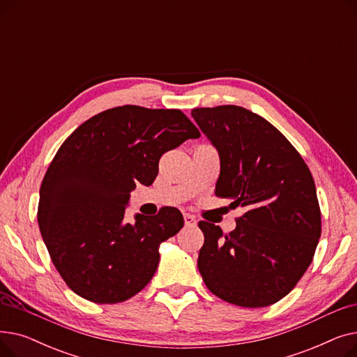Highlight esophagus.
<instances>
[{"label":"esophagus","mask_w":357,"mask_h":357,"mask_svg":"<svg viewBox=\"0 0 357 357\" xmlns=\"http://www.w3.org/2000/svg\"><path fill=\"white\" fill-rule=\"evenodd\" d=\"M183 220H185V226L192 227V226H195V224H197L195 217L191 215V214H183Z\"/></svg>","instance_id":"34e87169"}]
</instances>
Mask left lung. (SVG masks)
Returning a JSON list of instances; mask_svg holds the SVG:
<instances>
[{"mask_svg":"<svg viewBox=\"0 0 357 357\" xmlns=\"http://www.w3.org/2000/svg\"><path fill=\"white\" fill-rule=\"evenodd\" d=\"M191 116L220 156L215 194L246 210L226 236L199 221L198 271L230 304H275L305 273L321 236L310 169L278 128L246 108H194Z\"/></svg>","mask_w":357,"mask_h":357,"instance_id":"8db88e82","label":"left lung"}]
</instances>
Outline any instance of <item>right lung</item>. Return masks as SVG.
Wrapping results in <instances>:
<instances>
[{"label": "right lung", "mask_w": 357, "mask_h": 357, "mask_svg": "<svg viewBox=\"0 0 357 357\" xmlns=\"http://www.w3.org/2000/svg\"><path fill=\"white\" fill-rule=\"evenodd\" d=\"M198 128L179 109L123 105L100 112L63 142L40 186V233L66 285L88 301L117 304L153 278L159 248L183 227L178 208L126 222L130 192L150 186L160 156Z\"/></svg>", "instance_id": "1"}]
</instances>
